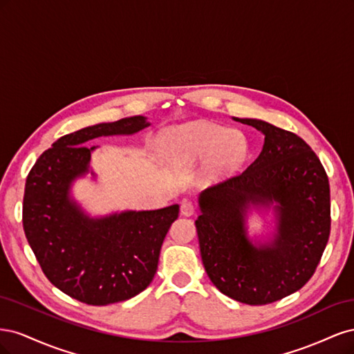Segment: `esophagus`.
<instances>
[{
	"mask_svg": "<svg viewBox=\"0 0 354 354\" xmlns=\"http://www.w3.org/2000/svg\"><path fill=\"white\" fill-rule=\"evenodd\" d=\"M194 212H195V203L194 202H190V201H183V202H181V205H180V214H181V216L189 217Z\"/></svg>",
	"mask_w": 354,
	"mask_h": 354,
	"instance_id": "1",
	"label": "esophagus"
}]
</instances>
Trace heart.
I'll list each match as a JSON object with an SVG mask.
<instances>
[{
  "mask_svg": "<svg viewBox=\"0 0 354 354\" xmlns=\"http://www.w3.org/2000/svg\"><path fill=\"white\" fill-rule=\"evenodd\" d=\"M162 151L171 165L190 167L205 159L203 176L220 180L238 171L248 153V143L239 131L211 122L190 124L167 134Z\"/></svg>",
  "mask_w": 354,
  "mask_h": 354,
  "instance_id": "1",
  "label": "heart"
}]
</instances>
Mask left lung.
I'll return each instance as SVG.
<instances>
[{
  "label": "left lung",
  "instance_id": "1",
  "mask_svg": "<svg viewBox=\"0 0 354 354\" xmlns=\"http://www.w3.org/2000/svg\"><path fill=\"white\" fill-rule=\"evenodd\" d=\"M233 120L264 134L263 151L241 174L202 192L195 226L203 267L218 291L263 306L298 291L313 276L330 232L329 181L301 137L260 120ZM251 205L274 207L270 243L254 245L245 234Z\"/></svg>",
  "mask_w": 354,
  "mask_h": 354
}]
</instances>
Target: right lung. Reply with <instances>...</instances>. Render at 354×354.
<instances>
[{
	"label": "right lung",
	"mask_w": 354,
	"mask_h": 354,
	"mask_svg": "<svg viewBox=\"0 0 354 354\" xmlns=\"http://www.w3.org/2000/svg\"><path fill=\"white\" fill-rule=\"evenodd\" d=\"M151 125L145 116L122 118L60 137L29 171L24 196V230L47 279L90 306L130 299L152 282L165 234L178 205L124 211L90 218L69 198L72 181L88 173L85 146L102 136L134 134Z\"/></svg>",
	"instance_id": "right-lung-1"
}]
</instances>
